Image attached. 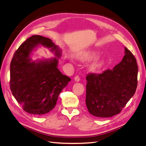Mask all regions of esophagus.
<instances>
[{
  "label": "esophagus",
  "mask_w": 146,
  "mask_h": 146,
  "mask_svg": "<svg viewBox=\"0 0 146 146\" xmlns=\"http://www.w3.org/2000/svg\"><path fill=\"white\" fill-rule=\"evenodd\" d=\"M74 80H76V82H79L80 81V77L79 76H76L75 77H74Z\"/></svg>",
  "instance_id": "34e87169"
}]
</instances>
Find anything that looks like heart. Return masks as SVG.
I'll use <instances>...</instances> for the list:
<instances>
[{
    "label": "heart",
    "mask_w": 146,
    "mask_h": 146,
    "mask_svg": "<svg viewBox=\"0 0 146 146\" xmlns=\"http://www.w3.org/2000/svg\"><path fill=\"white\" fill-rule=\"evenodd\" d=\"M97 56V52L94 50H89L82 54L79 56V59L82 61H88L93 59ZM105 62L102 59L97 60L90 66V69L92 71H96L101 69L104 66Z\"/></svg>",
    "instance_id": "1"
}]
</instances>
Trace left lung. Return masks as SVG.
Returning a JSON list of instances; mask_svg holds the SVG:
<instances>
[{
    "instance_id": "left-lung-1",
    "label": "left lung",
    "mask_w": 146,
    "mask_h": 146,
    "mask_svg": "<svg viewBox=\"0 0 146 146\" xmlns=\"http://www.w3.org/2000/svg\"><path fill=\"white\" fill-rule=\"evenodd\" d=\"M124 49L122 61L112 69L87 75L86 104L94 116L110 117L119 114L135 92L137 61L130 50Z\"/></svg>"
}]
</instances>
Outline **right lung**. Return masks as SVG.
<instances>
[{"mask_svg":"<svg viewBox=\"0 0 146 146\" xmlns=\"http://www.w3.org/2000/svg\"><path fill=\"white\" fill-rule=\"evenodd\" d=\"M39 44L50 48L57 58L60 57V49L51 39L34 35L15 51L10 66L12 95L25 112L34 115L52 111L59 94L71 80L58 69L57 58L32 60L30 54Z\"/></svg>","mask_w":146,"mask_h":146,"instance_id":"right-lung-1","label":"right lung"}]
</instances>
